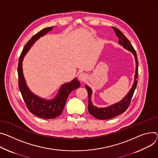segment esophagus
Segmentation results:
<instances>
[{
  "label": "esophagus",
  "mask_w": 158,
  "mask_h": 158,
  "mask_svg": "<svg viewBox=\"0 0 158 158\" xmlns=\"http://www.w3.org/2000/svg\"><path fill=\"white\" fill-rule=\"evenodd\" d=\"M87 79V75L85 74V73H81L79 75V79L81 81H84L85 79Z\"/></svg>",
  "instance_id": "1"
}]
</instances>
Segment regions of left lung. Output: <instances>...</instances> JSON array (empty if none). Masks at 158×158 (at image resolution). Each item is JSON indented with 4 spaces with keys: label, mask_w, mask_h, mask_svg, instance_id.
Wrapping results in <instances>:
<instances>
[{
    "label": "left lung",
    "mask_w": 158,
    "mask_h": 158,
    "mask_svg": "<svg viewBox=\"0 0 158 158\" xmlns=\"http://www.w3.org/2000/svg\"><path fill=\"white\" fill-rule=\"evenodd\" d=\"M114 31L115 32L118 38V44L122 46L123 48L131 52L134 56L135 61V73L134 76V83L132 85L131 89L127 93V94L118 102L111 105L106 107H99L94 106L91 101V96L93 91L90 87L85 84V87L86 88L88 93V111L89 113L94 117L99 120H106L115 117L119 114L123 113L128 107L131 103V99L133 96L134 91L137 85L138 79V60L136 52L133 48L131 42L124 36V35L117 28L112 27Z\"/></svg>",
    "instance_id": "obj_1"
}]
</instances>
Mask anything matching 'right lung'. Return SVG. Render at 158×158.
<instances>
[{
	"mask_svg": "<svg viewBox=\"0 0 158 158\" xmlns=\"http://www.w3.org/2000/svg\"><path fill=\"white\" fill-rule=\"evenodd\" d=\"M53 29V26L44 28L27 41L20 55L18 68L19 88L27 108L35 115L45 119H53L60 116L69 94L81 85L80 82L75 77L71 81L63 84L55 96L52 99L43 98L36 95L27 86L23 69L24 57L40 37L45 36Z\"/></svg>",
	"mask_w": 158,
	"mask_h": 158,
	"instance_id": "right-lung-1",
	"label": "right lung"
}]
</instances>
